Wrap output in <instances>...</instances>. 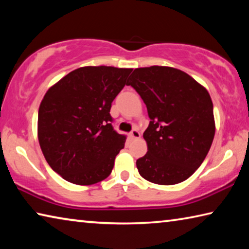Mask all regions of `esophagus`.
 Masks as SVG:
<instances>
[{"label": "esophagus", "mask_w": 249, "mask_h": 249, "mask_svg": "<svg viewBox=\"0 0 249 249\" xmlns=\"http://www.w3.org/2000/svg\"><path fill=\"white\" fill-rule=\"evenodd\" d=\"M129 137L132 138V140H137V138L141 137V134H140V132H138L137 129H133L132 132H130V134H129Z\"/></svg>", "instance_id": "34e87169"}]
</instances>
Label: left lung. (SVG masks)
<instances>
[{"instance_id": "left-lung-1", "label": "left lung", "mask_w": 249, "mask_h": 249, "mask_svg": "<svg viewBox=\"0 0 249 249\" xmlns=\"http://www.w3.org/2000/svg\"><path fill=\"white\" fill-rule=\"evenodd\" d=\"M128 86L150 119L142 135L148 151L136 161L140 175L162 185L187 180L203 162L215 134L208 90L183 71L162 66L135 69Z\"/></svg>"}]
</instances>
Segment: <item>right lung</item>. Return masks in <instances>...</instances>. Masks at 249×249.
Wrapping results in <instances>:
<instances>
[{
  "instance_id": "add662e5",
  "label": "right lung",
  "mask_w": 249,
  "mask_h": 249,
  "mask_svg": "<svg viewBox=\"0 0 249 249\" xmlns=\"http://www.w3.org/2000/svg\"><path fill=\"white\" fill-rule=\"evenodd\" d=\"M133 69L81 67L46 92L38 111V141L52 169L90 185L107 179L125 135L114 130L109 109Z\"/></svg>"
}]
</instances>
